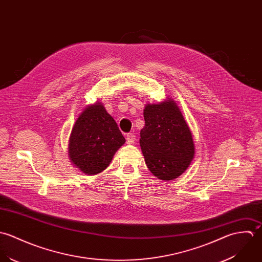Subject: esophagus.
I'll use <instances>...</instances> for the list:
<instances>
[{
  "label": "esophagus",
  "mask_w": 262,
  "mask_h": 262,
  "mask_svg": "<svg viewBox=\"0 0 262 262\" xmlns=\"http://www.w3.org/2000/svg\"><path fill=\"white\" fill-rule=\"evenodd\" d=\"M126 143L127 144H134L135 142H136V137H135V135L134 134H127L126 135Z\"/></svg>",
  "instance_id": "obj_1"
}]
</instances>
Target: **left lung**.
<instances>
[{
  "instance_id": "1",
  "label": "left lung",
  "mask_w": 262,
  "mask_h": 262,
  "mask_svg": "<svg viewBox=\"0 0 262 262\" xmlns=\"http://www.w3.org/2000/svg\"><path fill=\"white\" fill-rule=\"evenodd\" d=\"M140 145L151 173L163 181L177 178L190 165L195 148L178 105L171 99L147 103Z\"/></svg>"
}]
</instances>
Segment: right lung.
I'll use <instances>...</instances> for the list:
<instances>
[{"instance_id": "1", "label": "right lung", "mask_w": 262, "mask_h": 262, "mask_svg": "<svg viewBox=\"0 0 262 262\" xmlns=\"http://www.w3.org/2000/svg\"><path fill=\"white\" fill-rule=\"evenodd\" d=\"M125 143L115 120L98 100L87 105L77 118L69 140V157L87 175L105 170Z\"/></svg>"}]
</instances>
